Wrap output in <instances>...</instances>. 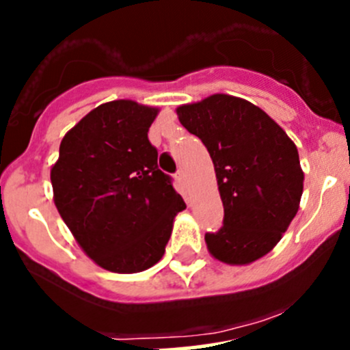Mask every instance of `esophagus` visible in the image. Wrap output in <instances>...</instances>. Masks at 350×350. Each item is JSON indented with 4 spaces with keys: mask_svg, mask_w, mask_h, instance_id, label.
Returning a JSON list of instances; mask_svg holds the SVG:
<instances>
[{
    "mask_svg": "<svg viewBox=\"0 0 350 350\" xmlns=\"http://www.w3.org/2000/svg\"><path fill=\"white\" fill-rule=\"evenodd\" d=\"M176 179H178V181L181 183V185H185V183H186V176H185V172H183V171H178V174H176Z\"/></svg>",
    "mask_w": 350,
    "mask_h": 350,
    "instance_id": "obj_1",
    "label": "esophagus"
}]
</instances>
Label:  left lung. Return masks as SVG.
Listing matches in <instances>:
<instances>
[{
  "label": "left lung",
  "mask_w": 350,
  "mask_h": 350,
  "mask_svg": "<svg viewBox=\"0 0 350 350\" xmlns=\"http://www.w3.org/2000/svg\"><path fill=\"white\" fill-rule=\"evenodd\" d=\"M176 113L215 167L224 226L205 234L210 254L227 265L265 256L299 210L304 172L294 142L265 111L227 94Z\"/></svg>",
  "instance_id": "obj_1"
}]
</instances>
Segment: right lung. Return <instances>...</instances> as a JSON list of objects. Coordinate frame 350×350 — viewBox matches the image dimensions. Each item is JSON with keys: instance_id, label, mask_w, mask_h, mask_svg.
<instances>
[{"instance_id": "add662e5", "label": "right lung", "mask_w": 350, "mask_h": 350, "mask_svg": "<svg viewBox=\"0 0 350 350\" xmlns=\"http://www.w3.org/2000/svg\"><path fill=\"white\" fill-rule=\"evenodd\" d=\"M157 113L135 100L100 104L64 135L51 167L61 219L87 256L109 272L155 265L174 217L186 208L148 142Z\"/></svg>"}]
</instances>
